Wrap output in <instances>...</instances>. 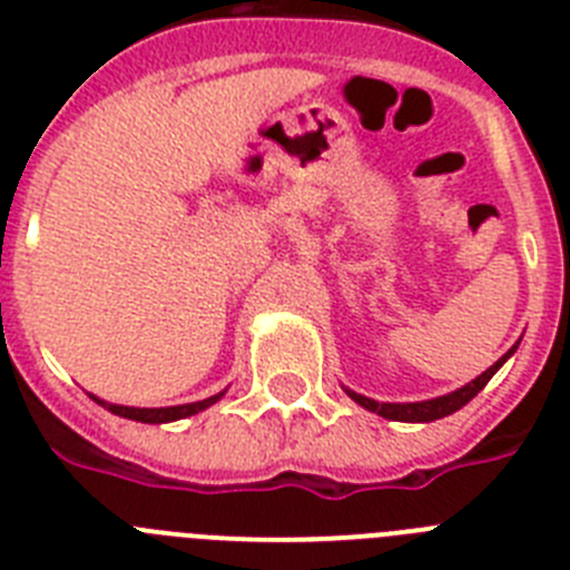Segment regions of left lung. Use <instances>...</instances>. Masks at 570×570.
I'll use <instances>...</instances> for the list:
<instances>
[{
    "label": "left lung",
    "mask_w": 570,
    "mask_h": 570,
    "mask_svg": "<svg viewBox=\"0 0 570 570\" xmlns=\"http://www.w3.org/2000/svg\"><path fill=\"white\" fill-rule=\"evenodd\" d=\"M517 351V345L508 351V354H502L500 360L493 362L491 367H488L485 374H480L476 380H471L468 385L456 387L454 394H445V396H436V400H425V402H376V400H367V396L362 394H354V391H347V396L356 402V405L367 407V411H374V414L385 416V420H396V422H434V420H442V416L454 414V411H460L462 405H468V402L473 400V396L480 394L482 387L488 385V380H491L497 371L502 367V362L508 360V356Z\"/></svg>",
    "instance_id": "obj_1"
}]
</instances>
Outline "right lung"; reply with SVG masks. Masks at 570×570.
I'll return each instance as SVG.
<instances>
[{
	"instance_id": "1",
	"label": "right lung",
	"mask_w": 570,
	"mask_h": 570,
	"mask_svg": "<svg viewBox=\"0 0 570 570\" xmlns=\"http://www.w3.org/2000/svg\"><path fill=\"white\" fill-rule=\"evenodd\" d=\"M223 394H225V391H223ZM223 394L208 396V400H203V402H188V405H170V407H128V405H110V402L97 400V396H94V400H97L99 405L108 407L110 414H116V416H125V420L150 422V425H159V422H174V420H185V416L199 414V411H205V407L214 405L216 400H223Z\"/></svg>"
}]
</instances>
